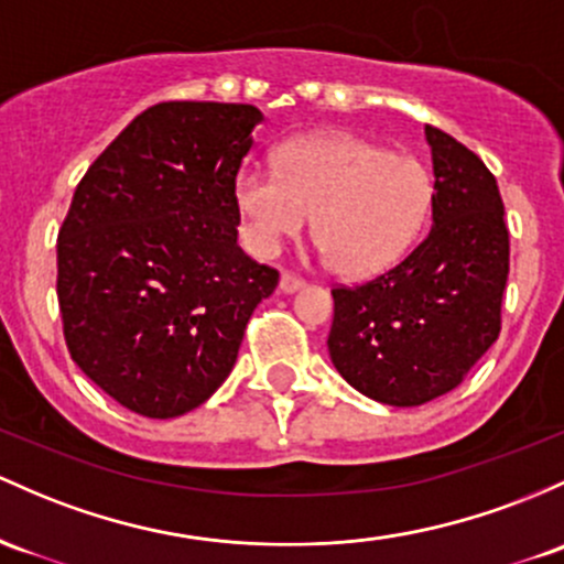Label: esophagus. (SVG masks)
<instances>
[{
	"label": "esophagus",
	"instance_id": "1",
	"mask_svg": "<svg viewBox=\"0 0 564 564\" xmlns=\"http://www.w3.org/2000/svg\"><path fill=\"white\" fill-rule=\"evenodd\" d=\"M302 286H305V278H300V275H296V272H289V270L281 272V292L292 294V292H296V289H302Z\"/></svg>",
	"mask_w": 564,
	"mask_h": 564
}]
</instances>
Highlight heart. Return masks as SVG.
<instances>
[{
  "mask_svg": "<svg viewBox=\"0 0 564 564\" xmlns=\"http://www.w3.org/2000/svg\"><path fill=\"white\" fill-rule=\"evenodd\" d=\"M431 192V173L417 158L345 133L296 139L281 150L278 169L249 165L235 178L253 251L272 257L313 214L321 251L350 278L391 268L410 249Z\"/></svg>",
  "mask_w": 564,
  "mask_h": 564,
  "instance_id": "1",
  "label": "heart"
}]
</instances>
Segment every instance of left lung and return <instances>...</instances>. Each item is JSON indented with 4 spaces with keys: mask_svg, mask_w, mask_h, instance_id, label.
Masks as SVG:
<instances>
[{
    "mask_svg": "<svg viewBox=\"0 0 564 564\" xmlns=\"http://www.w3.org/2000/svg\"><path fill=\"white\" fill-rule=\"evenodd\" d=\"M433 225L401 259L356 286H334L329 356L356 391L417 406L455 391L500 334L509 227L498 182L466 144L425 126Z\"/></svg>",
    "mask_w": 564,
    "mask_h": 564,
    "instance_id": "1",
    "label": "left lung"
}]
</instances>
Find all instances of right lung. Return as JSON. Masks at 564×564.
Masks as SVG:
<instances>
[{
    "instance_id": "add662e5",
    "label": "right lung",
    "mask_w": 564,
    "mask_h": 564,
    "mask_svg": "<svg viewBox=\"0 0 564 564\" xmlns=\"http://www.w3.org/2000/svg\"><path fill=\"white\" fill-rule=\"evenodd\" d=\"M262 111L154 104L93 160L58 230L72 361L117 404L169 420L232 372L278 270L238 246L235 178Z\"/></svg>"
}]
</instances>
